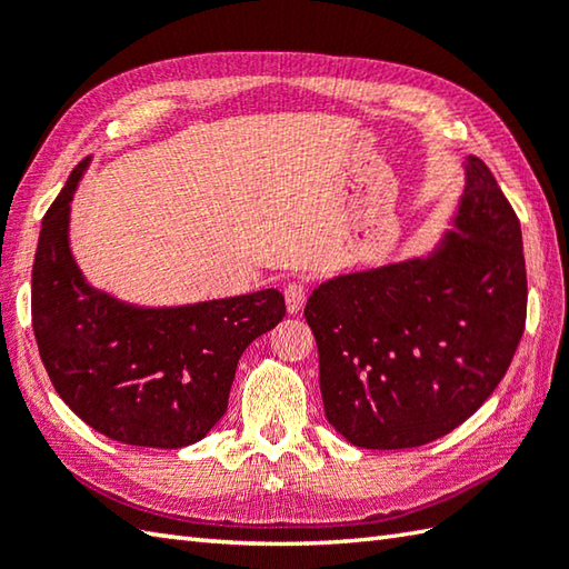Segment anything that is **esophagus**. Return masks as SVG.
<instances>
[{"label": "esophagus", "mask_w": 569, "mask_h": 569, "mask_svg": "<svg viewBox=\"0 0 569 569\" xmlns=\"http://www.w3.org/2000/svg\"><path fill=\"white\" fill-rule=\"evenodd\" d=\"M283 296H286V310L291 312V316H296V312L303 310V306H306V286L303 283H300V281L288 283L283 288Z\"/></svg>", "instance_id": "34e87169"}]
</instances>
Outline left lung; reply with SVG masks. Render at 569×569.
<instances>
[{
    "mask_svg": "<svg viewBox=\"0 0 569 569\" xmlns=\"http://www.w3.org/2000/svg\"><path fill=\"white\" fill-rule=\"evenodd\" d=\"M432 249L320 283L306 306L330 426L367 450L442 438L503 379L526 328L521 222L487 163Z\"/></svg>",
    "mask_w": 569,
    "mask_h": 569,
    "instance_id": "1",
    "label": "left lung"
}]
</instances>
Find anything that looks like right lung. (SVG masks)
I'll return each mask as SVG.
<instances>
[{"mask_svg":"<svg viewBox=\"0 0 569 569\" xmlns=\"http://www.w3.org/2000/svg\"><path fill=\"white\" fill-rule=\"evenodd\" d=\"M90 161L43 217L31 271L36 342L53 389L90 428L176 450L224 416L239 357L283 320V293L149 308L92 286L70 249V202Z\"/></svg>","mask_w":569,"mask_h":569,"instance_id":"add662e5","label":"right lung"}]
</instances>
